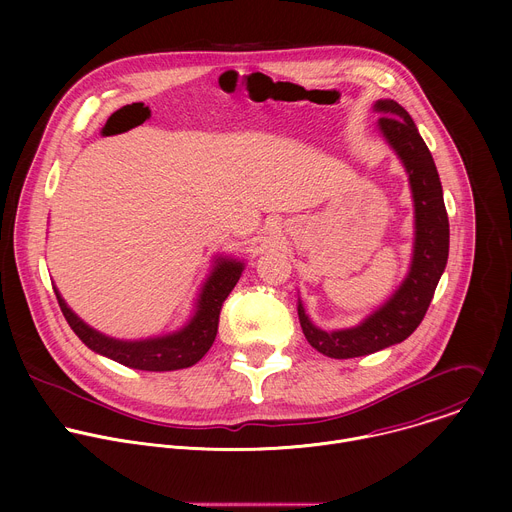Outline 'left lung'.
Wrapping results in <instances>:
<instances>
[{
	"mask_svg": "<svg viewBox=\"0 0 512 512\" xmlns=\"http://www.w3.org/2000/svg\"><path fill=\"white\" fill-rule=\"evenodd\" d=\"M379 113L377 129L401 160L413 198V253L405 279L395 294L373 314L352 328L326 332L318 328L298 298V316L306 340L324 356L354 358L379 352L409 338L421 324L450 251V223L444 190L435 162L411 115L393 99L373 105Z\"/></svg>",
	"mask_w": 512,
	"mask_h": 512,
	"instance_id": "obj_1",
	"label": "left lung"
}]
</instances>
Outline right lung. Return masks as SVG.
Returning <instances> with one entry per match:
<instances>
[{
    "instance_id": "add662e5",
    "label": "right lung",
    "mask_w": 512,
    "mask_h": 512,
    "mask_svg": "<svg viewBox=\"0 0 512 512\" xmlns=\"http://www.w3.org/2000/svg\"><path fill=\"white\" fill-rule=\"evenodd\" d=\"M243 269L245 263L239 259L214 257L212 269L196 296L190 320L176 332L139 340H121L95 330L68 308L56 287L54 294L72 332L93 352L137 371H180L196 364L212 346L223 302L237 285Z\"/></svg>"
}]
</instances>
